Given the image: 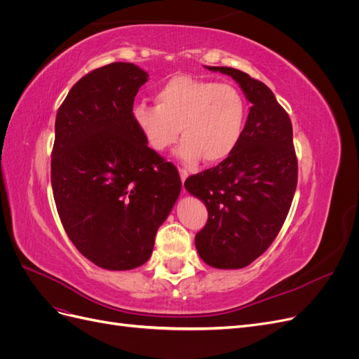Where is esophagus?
Segmentation results:
<instances>
[{"instance_id":"obj_1","label":"esophagus","mask_w":359,"mask_h":359,"mask_svg":"<svg viewBox=\"0 0 359 359\" xmlns=\"http://www.w3.org/2000/svg\"><path fill=\"white\" fill-rule=\"evenodd\" d=\"M180 177H181V181H182V186H184V181L187 180L189 177V172L186 169H180Z\"/></svg>"}]
</instances>
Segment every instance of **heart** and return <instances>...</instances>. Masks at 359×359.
<instances>
[{"label": "heart", "instance_id": "heart-1", "mask_svg": "<svg viewBox=\"0 0 359 359\" xmlns=\"http://www.w3.org/2000/svg\"><path fill=\"white\" fill-rule=\"evenodd\" d=\"M248 107L243 93L229 83L172 76L156 91V106L137 103L132 118L147 145L163 153L184 136L177 156L184 163H220L240 145Z\"/></svg>", "mask_w": 359, "mask_h": 359}]
</instances>
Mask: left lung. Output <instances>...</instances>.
I'll return each instance as SVG.
<instances>
[{
    "label": "left lung",
    "mask_w": 359,
    "mask_h": 359,
    "mask_svg": "<svg viewBox=\"0 0 359 359\" xmlns=\"http://www.w3.org/2000/svg\"><path fill=\"white\" fill-rule=\"evenodd\" d=\"M205 67L231 76L252 106L238 148L184 187L208 210L194 238L201 259L212 268L240 269L276 240L289 212L298 181L292 123L264 82L232 67Z\"/></svg>",
    "instance_id": "obj_1"
}]
</instances>
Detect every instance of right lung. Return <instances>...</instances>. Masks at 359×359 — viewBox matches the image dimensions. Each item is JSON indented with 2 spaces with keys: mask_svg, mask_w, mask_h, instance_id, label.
Segmentation results:
<instances>
[{
  "mask_svg": "<svg viewBox=\"0 0 359 359\" xmlns=\"http://www.w3.org/2000/svg\"><path fill=\"white\" fill-rule=\"evenodd\" d=\"M148 73L112 62L73 85L57 112L50 182L70 241L97 266L144 265L175 205L177 168L151 149L132 109Z\"/></svg>",
  "mask_w": 359,
  "mask_h": 359,
  "instance_id": "obj_1",
  "label": "right lung"
}]
</instances>
